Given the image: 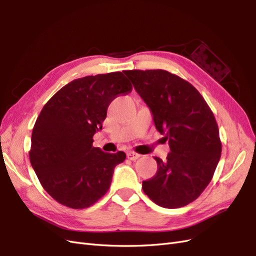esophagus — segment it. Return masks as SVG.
<instances>
[{
	"mask_svg": "<svg viewBox=\"0 0 256 256\" xmlns=\"http://www.w3.org/2000/svg\"><path fill=\"white\" fill-rule=\"evenodd\" d=\"M140 157H141V154H138L134 152H130L127 154V158H128L129 160H132V161L138 160Z\"/></svg>",
	"mask_w": 256,
	"mask_h": 256,
	"instance_id": "esophagus-1",
	"label": "esophagus"
}]
</instances>
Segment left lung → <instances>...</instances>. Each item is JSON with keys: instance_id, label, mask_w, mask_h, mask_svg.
Wrapping results in <instances>:
<instances>
[{"instance_id": "8db88e82", "label": "left lung", "mask_w": 256, "mask_h": 256, "mask_svg": "<svg viewBox=\"0 0 256 256\" xmlns=\"http://www.w3.org/2000/svg\"><path fill=\"white\" fill-rule=\"evenodd\" d=\"M150 106L156 129L168 140L166 161L154 157L157 173L142 182L146 196L164 208L196 200L210 182L221 157L218 124L191 83L162 69L124 72Z\"/></svg>"}]
</instances>
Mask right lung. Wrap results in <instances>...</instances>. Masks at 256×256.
Returning <instances> with one entry per match:
<instances>
[{
    "mask_svg": "<svg viewBox=\"0 0 256 256\" xmlns=\"http://www.w3.org/2000/svg\"><path fill=\"white\" fill-rule=\"evenodd\" d=\"M132 90L122 72L76 79L56 92L38 116L30 138V161L42 188L74 209L94 205L109 190L114 168L126 154L92 146L108 106Z\"/></svg>",
    "mask_w": 256,
    "mask_h": 256,
    "instance_id": "right-lung-1",
    "label": "right lung"
}]
</instances>
